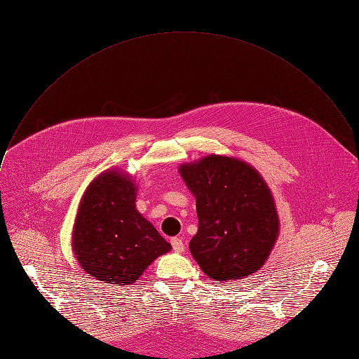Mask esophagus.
Listing matches in <instances>:
<instances>
[{
	"instance_id": "1",
	"label": "esophagus",
	"mask_w": 359,
	"mask_h": 359,
	"mask_svg": "<svg viewBox=\"0 0 359 359\" xmlns=\"http://www.w3.org/2000/svg\"><path fill=\"white\" fill-rule=\"evenodd\" d=\"M172 247L175 250V252H183L184 251V244L180 240V238H172Z\"/></svg>"
}]
</instances>
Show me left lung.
<instances>
[{"label": "left lung", "instance_id": "1", "mask_svg": "<svg viewBox=\"0 0 359 359\" xmlns=\"http://www.w3.org/2000/svg\"><path fill=\"white\" fill-rule=\"evenodd\" d=\"M196 199L199 226L189 250L215 281L243 280L266 264L280 233L269 184L248 163L209 154L179 165Z\"/></svg>", "mask_w": 359, "mask_h": 359}]
</instances>
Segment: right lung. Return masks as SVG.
I'll return each instance as SVG.
<instances>
[{"label": "right lung", "instance_id": "right-lung-1", "mask_svg": "<svg viewBox=\"0 0 359 359\" xmlns=\"http://www.w3.org/2000/svg\"><path fill=\"white\" fill-rule=\"evenodd\" d=\"M137 184L127 172L105 170L86 187L72 232L81 269L95 280L130 285L172 245L135 208Z\"/></svg>", "mask_w": 359, "mask_h": 359}]
</instances>
